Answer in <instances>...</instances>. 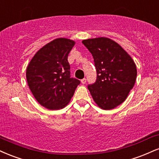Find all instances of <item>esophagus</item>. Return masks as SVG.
Instances as JSON below:
<instances>
[{
  "mask_svg": "<svg viewBox=\"0 0 159 159\" xmlns=\"http://www.w3.org/2000/svg\"><path fill=\"white\" fill-rule=\"evenodd\" d=\"M81 83L83 84H85V83H86V79H85V78H83V80H81Z\"/></svg>",
  "mask_w": 159,
  "mask_h": 159,
  "instance_id": "esophagus-1",
  "label": "esophagus"
}]
</instances>
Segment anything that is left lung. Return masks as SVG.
<instances>
[{
  "label": "left lung",
  "instance_id": "1",
  "mask_svg": "<svg viewBox=\"0 0 159 159\" xmlns=\"http://www.w3.org/2000/svg\"><path fill=\"white\" fill-rule=\"evenodd\" d=\"M94 58L97 71L94 83L88 85L94 102L102 109L117 107L126 100L135 85L137 69L129 54L111 39L83 40Z\"/></svg>",
  "mask_w": 159,
  "mask_h": 159
}]
</instances>
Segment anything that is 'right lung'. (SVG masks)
<instances>
[{
	"instance_id": "add662e5",
	"label": "right lung",
	"mask_w": 159,
	"mask_h": 159,
	"mask_svg": "<svg viewBox=\"0 0 159 159\" xmlns=\"http://www.w3.org/2000/svg\"><path fill=\"white\" fill-rule=\"evenodd\" d=\"M75 42L59 38L35 54L27 68L28 85L35 100L50 110L64 108L74 94L79 80L70 76L68 57Z\"/></svg>"
}]
</instances>
